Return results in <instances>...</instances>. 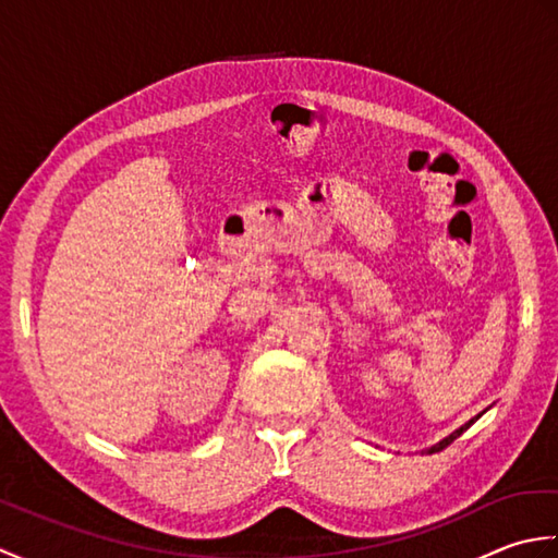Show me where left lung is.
<instances>
[{"label": "left lung", "mask_w": 558, "mask_h": 558, "mask_svg": "<svg viewBox=\"0 0 558 558\" xmlns=\"http://www.w3.org/2000/svg\"><path fill=\"white\" fill-rule=\"evenodd\" d=\"M484 412H487V410H484ZM484 412H480V414H477V417H472L470 422H465V424H462V426H460V429H456L453 434H448L446 438H441V441H438V444H434V446H429V448H424V450H422V453H426V456H432V453H438V450H444L446 446H450V444H453V441H456V438H458V436H460L462 432H468V429H470V426H472V424H475V422H477V420L482 417V414H484Z\"/></svg>", "instance_id": "obj_1"}]
</instances>
